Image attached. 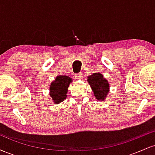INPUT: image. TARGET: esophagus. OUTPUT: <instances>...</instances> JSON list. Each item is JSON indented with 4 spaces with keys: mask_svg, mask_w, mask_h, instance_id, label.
<instances>
[{
    "mask_svg": "<svg viewBox=\"0 0 155 155\" xmlns=\"http://www.w3.org/2000/svg\"><path fill=\"white\" fill-rule=\"evenodd\" d=\"M75 78L76 79H81L84 78L83 73H79V74H76L75 75Z\"/></svg>",
    "mask_w": 155,
    "mask_h": 155,
    "instance_id": "esophagus-1",
    "label": "esophagus"
}]
</instances>
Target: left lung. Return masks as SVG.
Returning a JSON list of instances; mask_svg holds the SVG:
<instances>
[{"label": "left lung", "instance_id": "left-lung-1", "mask_svg": "<svg viewBox=\"0 0 155 155\" xmlns=\"http://www.w3.org/2000/svg\"><path fill=\"white\" fill-rule=\"evenodd\" d=\"M87 81L93 90L95 97L99 101L104 100L109 90V85L108 81L100 73H96L90 76Z\"/></svg>", "mask_w": 155, "mask_h": 155}]
</instances>
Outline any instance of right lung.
<instances>
[{"label": "right lung", "mask_w": 155, "mask_h": 155, "mask_svg": "<svg viewBox=\"0 0 155 155\" xmlns=\"http://www.w3.org/2000/svg\"><path fill=\"white\" fill-rule=\"evenodd\" d=\"M71 79L67 76H58L50 85V96L54 103L60 104L66 98L69 84Z\"/></svg>", "instance_id": "add662e5"}]
</instances>
